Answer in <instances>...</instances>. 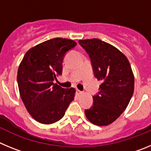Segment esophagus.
Returning a JSON list of instances; mask_svg holds the SVG:
<instances>
[{"instance_id":"obj_1","label":"esophagus","mask_w":151,"mask_h":151,"mask_svg":"<svg viewBox=\"0 0 151 151\" xmlns=\"http://www.w3.org/2000/svg\"><path fill=\"white\" fill-rule=\"evenodd\" d=\"M76 94H78V95H80V94H82V91H79V90H78V89H76Z\"/></svg>"}]
</instances>
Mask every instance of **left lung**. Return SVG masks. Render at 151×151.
Segmentation results:
<instances>
[{
    "label": "left lung",
    "instance_id": "left-lung-1",
    "mask_svg": "<svg viewBox=\"0 0 151 151\" xmlns=\"http://www.w3.org/2000/svg\"><path fill=\"white\" fill-rule=\"evenodd\" d=\"M78 43L90 57L94 77L101 81L85 116L94 125H110L123 113L132 97L134 78L130 63L122 52L105 41L93 38Z\"/></svg>",
    "mask_w": 151,
    "mask_h": 151
}]
</instances>
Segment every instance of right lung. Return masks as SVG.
I'll list each match as a JSON object with an SVG mask.
<instances>
[{
	"label": "right lung",
	"mask_w": 151,
	"mask_h": 151,
	"mask_svg": "<svg viewBox=\"0 0 151 151\" xmlns=\"http://www.w3.org/2000/svg\"><path fill=\"white\" fill-rule=\"evenodd\" d=\"M76 45L66 38L47 40L29 49L19 66L21 99L29 114L40 123L59 121L74 100L75 88H63L54 81L62 75L66 53Z\"/></svg>",
	"instance_id": "right-lung-1"
}]
</instances>
